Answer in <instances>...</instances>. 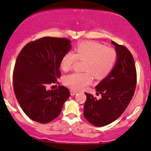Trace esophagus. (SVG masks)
Returning a JSON list of instances; mask_svg holds the SVG:
<instances>
[{
  "label": "esophagus",
  "instance_id": "esophagus-1",
  "mask_svg": "<svg viewBox=\"0 0 151 151\" xmlns=\"http://www.w3.org/2000/svg\"><path fill=\"white\" fill-rule=\"evenodd\" d=\"M77 93H78V92L75 91V90H70V94H71V96H74V95H76Z\"/></svg>",
  "mask_w": 151,
  "mask_h": 151
}]
</instances>
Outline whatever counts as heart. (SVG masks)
<instances>
[{"instance_id":"1","label":"heart","mask_w":151,"mask_h":151,"mask_svg":"<svg viewBox=\"0 0 151 151\" xmlns=\"http://www.w3.org/2000/svg\"><path fill=\"white\" fill-rule=\"evenodd\" d=\"M77 59L85 60L83 71L86 72L69 74L65 78L64 82L70 88L80 90L92 83L90 72L96 78L106 77L114 68L117 55L112 48L96 42H84L76 47L75 53L69 51L63 55L61 59V68L65 71L70 70Z\"/></svg>"}]
</instances>
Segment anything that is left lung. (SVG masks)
Returning <instances> with one entry per match:
<instances>
[{
	"label": "left lung",
	"mask_w": 151,
	"mask_h": 151,
	"mask_svg": "<svg viewBox=\"0 0 151 151\" xmlns=\"http://www.w3.org/2000/svg\"><path fill=\"white\" fill-rule=\"evenodd\" d=\"M117 52L114 68L96 86L97 100L86 92L83 116L90 124L101 127L111 124L122 115L133 97L136 84L134 58L126 47L111 41Z\"/></svg>",
	"instance_id": "obj_1"
}]
</instances>
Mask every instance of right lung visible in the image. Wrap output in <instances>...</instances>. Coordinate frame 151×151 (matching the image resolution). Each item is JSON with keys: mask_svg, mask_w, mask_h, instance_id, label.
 <instances>
[{"mask_svg": "<svg viewBox=\"0 0 151 151\" xmlns=\"http://www.w3.org/2000/svg\"><path fill=\"white\" fill-rule=\"evenodd\" d=\"M71 48L68 39L43 37L25 45L18 55L13 76L14 91L22 110L34 121H52L70 96L66 87L47 90L46 86L57 82L61 58Z\"/></svg>", "mask_w": 151, "mask_h": 151, "instance_id": "1", "label": "right lung"}]
</instances>
